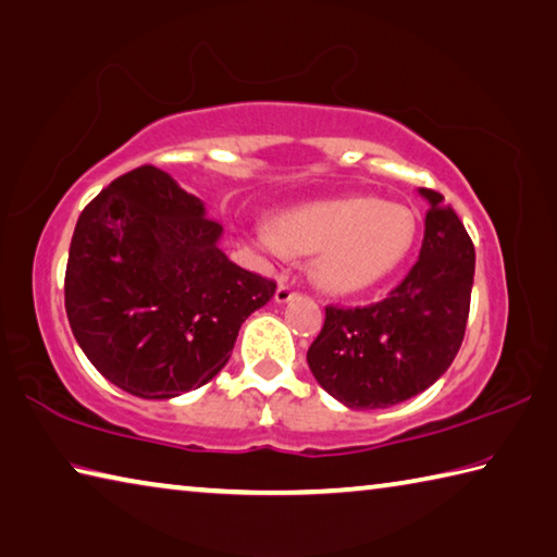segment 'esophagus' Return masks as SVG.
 I'll list each match as a JSON object with an SVG mask.
<instances>
[{"instance_id": "esophagus-1", "label": "esophagus", "mask_w": 557, "mask_h": 557, "mask_svg": "<svg viewBox=\"0 0 557 557\" xmlns=\"http://www.w3.org/2000/svg\"><path fill=\"white\" fill-rule=\"evenodd\" d=\"M295 297H297V289L292 287V285H285V282H282V285L277 287V292H275V299L280 301V305H285V301L295 299Z\"/></svg>"}]
</instances>
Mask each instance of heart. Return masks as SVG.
Masks as SVG:
<instances>
[{"label": "heart", "instance_id": "obj_1", "mask_svg": "<svg viewBox=\"0 0 557 557\" xmlns=\"http://www.w3.org/2000/svg\"><path fill=\"white\" fill-rule=\"evenodd\" d=\"M275 231L258 228L256 243L272 258L287 248L314 256V280L336 295L379 285L408 256L414 240V215L400 203L373 196H342L292 206Z\"/></svg>", "mask_w": 557, "mask_h": 557}]
</instances>
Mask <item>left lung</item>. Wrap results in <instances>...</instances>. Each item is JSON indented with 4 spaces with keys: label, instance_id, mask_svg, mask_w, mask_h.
<instances>
[{
    "label": "left lung",
    "instance_id": "obj_1",
    "mask_svg": "<svg viewBox=\"0 0 557 557\" xmlns=\"http://www.w3.org/2000/svg\"><path fill=\"white\" fill-rule=\"evenodd\" d=\"M420 194L430 209L418 262L375 305H329L307 351L317 383L354 410L391 408L430 388L465 342L474 243L445 196Z\"/></svg>",
    "mask_w": 557,
    "mask_h": 557
}]
</instances>
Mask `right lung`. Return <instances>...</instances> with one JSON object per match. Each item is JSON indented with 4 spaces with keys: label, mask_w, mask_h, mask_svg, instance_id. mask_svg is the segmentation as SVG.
<instances>
[{
    "label": "right lung",
    "mask_w": 557,
    "mask_h": 557,
    "mask_svg": "<svg viewBox=\"0 0 557 557\" xmlns=\"http://www.w3.org/2000/svg\"><path fill=\"white\" fill-rule=\"evenodd\" d=\"M223 225L152 164L83 209L65 265V314L88 361L137 398L201 388L228 363L240 324L275 280L219 248Z\"/></svg>",
    "instance_id": "obj_1"
}]
</instances>
